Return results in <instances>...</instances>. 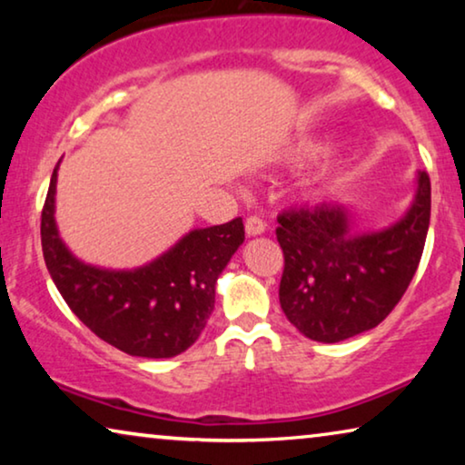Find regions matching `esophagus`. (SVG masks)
I'll return each mask as SVG.
<instances>
[{"label":"esophagus","instance_id":"esophagus-1","mask_svg":"<svg viewBox=\"0 0 465 465\" xmlns=\"http://www.w3.org/2000/svg\"><path fill=\"white\" fill-rule=\"evenodd\" d=\"M264 231H266V222L260 220L258 215H250V218L245 220L247 237H258V234H262Z\"/></svg>","mask_w":465,"mask_h":465}]
</instances>
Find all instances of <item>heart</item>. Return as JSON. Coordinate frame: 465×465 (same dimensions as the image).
Instances as JSON below:
<instances>
[{
    "label": "heart",
    "instance_id": "b5f03b06",
    "mask_svg": "<svg viewBox=\"0 0 465 465\" xmlns=\"http://www.w3.org/2000/svg\"><path fill=\"white\" fill-rule=\"evenodd\" d=\"M326 150H328L326 139L302 137V139H296V142L285 150V158L292 163H307V161H313L317 156H322Z\"/></svg>",
    "mask_w": 465,
    "mask_h": 465
}]
</instances>
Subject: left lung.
<instances>
[{"label": "left lung", "instance_id": "8db88e82", "mask_svg": "<svg viewBox=\"0 0 465 465\" xmlns=\"http://www.w3.org/2000/svg\"><path fill=\"white\" fill-rule=\"evenodd\" d=\"M430 209V175L419 171L409 212L383 231L355 232L345 205L279 213V302L292 326L317 342H339L379 326L412 282Z\"/></svg>", "mask_w": 465, "mask_h": 465}]
</instances>
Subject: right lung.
Instances as JSON below:
<instances>
[{
    "label": "right lung",
    "mask_w": 465,
    "mask_h": 465,
    "mask_svg": "<svg viewBox=\"0 0 465 465\" xmlns=\"http://www.w3.org/2000/svg\"><path fill=\"white\" fill-rule=\"evenodd\" d=\"M56 164L42 209V252L56 290L101 341L137 358H173L199 339L215 302V282L245 239L243 220L196 228L163 256L133 271L84 264L54 222Z\"/></svg>",
    "instance_id": "add662e5"
}]
</instances>
